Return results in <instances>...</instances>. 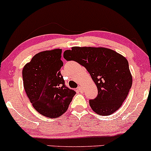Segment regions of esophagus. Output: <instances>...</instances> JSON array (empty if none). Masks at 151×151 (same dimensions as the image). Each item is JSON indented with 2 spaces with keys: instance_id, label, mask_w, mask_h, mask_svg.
<instances>
[{
  "instance_id": "1",
  "label": "esophagus",
  "mask_w": 151,
  "mask_h": 151,
  "mask_svg": "<svg viewBox=\"0 0 151 151\" xmlns=\"http://www.w3.org/2000/svg\"><path fill=\"white\" fill-rule=\"evenodd\" d=\"M77 90L79 91V92H83V89L82 88H81V86H78V87L77 88Z\"/></svg>"
}]
</instances>
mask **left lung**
Returning <instances> with one entry per match:
<instances>
[{"mask_svg": "<svg viewBox=\"0 0 151 151\" xmlns=\"http://www.w3.org/2000/svg\"><path fill=\"white\" fill-rule=\"evenodd\" d=\"M63 57L86 68L96 83L98 96L89 101L95 113L109 116L120 108L133 81L126 58L111 49L93 47H73Z\"/></svg>", "mask_w": 151, "mask_h": 151, "instance_id": "8db88e82", "label": "left lung"}]
</instances>
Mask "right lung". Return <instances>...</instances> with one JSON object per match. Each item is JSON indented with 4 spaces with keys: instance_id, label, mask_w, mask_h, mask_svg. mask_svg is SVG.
<instances>
[{
    "instance_id": "1",
    "label": "right lung",
    "mask_w": 151,
    "mask_h": 151,
    "mask_svg": "<svg viewBox=\"0 0 151 151\" xmlns=\"http://www.w3.org/2000/svg\"><path fill=\"white\" fill-rule=\"evenodd\" d=\"M61 53V49L37 53L22 71L25 91L33 108L50 118L63 114L76 93L65 86L60 73Z\"/></svg>"
}]
</instances>
